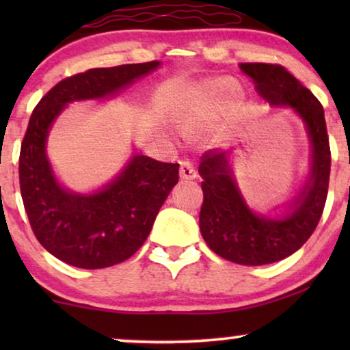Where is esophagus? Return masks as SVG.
<instances>
[{
  "instance_id": "1",
  "label": "esophagus",
  "mask_w": 350,
  "mask_h": 350,
  "mask_svg": "<svg viewBox=\"0 0 350 350\" xmlns=\"http://www.w3.org/2000/svg\"><path fill=\"white\" fill-rule=\"evenodd\" d=\"M180 175H181V178H185V180H194V178H198V170H196V167L191 164L189 161H185V162H181V165H180Z\"/></svg>"
}]
</instances>
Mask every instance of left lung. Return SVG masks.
<instances>
[{"instance_id":"left-lung-1","label":"left lung","mask_w":350,"mask_h":350,"mask_svg":"<svg viewBox=\"0 0 350 350\" xmlns=\"http://www.w3.org/2000/svg\"><path fill=\"white\" fill-rule=\"evenodd\" d=\"M271 105L291 107L303 118L312 142V172L288 213L279 219L255 215L243 202L231 178L224 152L207 151L200 157L204 204L199 226L204 241L224 260L261 266L284 260L312 236L328 194L332 152L322 103L288 70L274 64H241Z\"/></svg>"}]
</instances>
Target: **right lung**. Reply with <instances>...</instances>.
<instances>
[{"label": "right lung", "mask_w": 350, "mask_h": 350, "mask_svg": "<svg viewBox=\"0 0 350 350\" xmlns=\"http://www.w3.org/2000/svg\"><path fill=\"white\" fill-rule=\"evenodd\" d=\"M159 62L92 68L57 83L33 109L21 146L18 178L28 221L38 242L66 265L102 269L126 261L150 236L180 164L135 156L107 188L92 196L60 188L46 157L54 119L75 100L114 95Z\"/></svg>", "instance_id": "obj_1"}]
</instances>
